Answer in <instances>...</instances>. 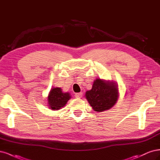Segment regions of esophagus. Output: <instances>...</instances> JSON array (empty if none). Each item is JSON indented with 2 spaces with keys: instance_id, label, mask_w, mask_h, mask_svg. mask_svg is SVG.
<instances>
[{
  "instance_id": "esophagus-1",
  "label": "esophagus",
  "mask_w": 160,
  "mask_h": 160,
  "mask_svg": "<svg viewBox=\"0 0 160 160\" xmlns=\"http://www.w3.org/2000/svg\"><path fill=\"white\" fill-rule=\"evenodd\" d=\"M82 96V92H80V93H76L75 94V97L77 98H80Z\"/></svg>"
}]
</instances>
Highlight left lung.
<instances>
[{"instance_id":"left-lung-1","label":"left lung","mask_w":160,"mask_h":160,"mask_svg":"<svg viewBox=\"0 0 160 160\" xmlns=\"http://www.w3.org/2000/svg\"><path fill=\"white\" fill-rule=\"evenodd\" d=\"M118 84L115 82L96 79L85 96L96 112H104L114 106L118 99Z\"/></svg>"}]
</instances>
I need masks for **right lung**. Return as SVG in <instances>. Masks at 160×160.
Segmentation results:
<instances>
[{
  "label": "right lung",
  "instance_id": "add662e5",
  "mask_svg": "<svg viewBox=\"0 0 160 160\" xmlns=\"http://www.w3.org/2000/svg\"><path fill=\"white\" fill-rule=\"evenodd\" d=\"M71 98L68 92H62L60 88H52L48 96V104L51 110H58L63 108Z\"/></svg>",
  "mask_w": 160,
  "mask_h": 160
}]
</instances>
